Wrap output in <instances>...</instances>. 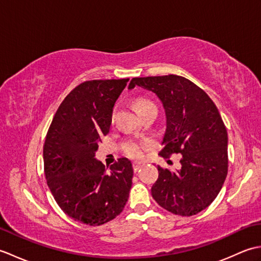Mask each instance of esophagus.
<instances>
[{"label":"esophagus","mask_w":261,"mask_h":261,"mask_svg":"<svg viewBox=\"0 0 261 261\" xmlns=\"http://www.w3.org/2000/svg\"><path fill=\"white\" fill-rule=\"evenodd\" d=\"M141 167H142V164H140V163H134V170L136 171V173H137V171L139 170Z\"/></svg>","instance_id":"esophagus-1"}]
</instances>
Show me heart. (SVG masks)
Returning <instances> with one entry per match:
<instances>
[{
    "label": "heart",
    "instance_id": "obj_1",
    "mask_svg": "<svg viewBox=\"0 0 261 261\" xmlns=\"http://www.w3.org/2000/svg\"><path fill=\"white\" fill-rule=\"evenodd\" d=\"M134 107L136 111L139 113L140 116H142L149 110L156 109L150 99L146 97H138L135 99ZM152 147V141L149 139H140V140H127L123 143V150L126 156L134 159H141L145 157L146 152Z\"/></svg>",
    "mask_w": 261,
    "mask_h": 261
}]
</instances>
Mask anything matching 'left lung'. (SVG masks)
I'll return each mask as SVG.
<instances>
[{
  "instance_id": "obj_1",
  "label": "left lung",
  "mask_w": 261,
  "mask_h": 261,
  "mask_svg": "<svg viewBox=\"0 0 261 261\" xmlns=\"http://www.w3.org/2000/svg\"><path fill=\"white\" fill-rule=\"evenodd\" d=\"M136 86L153 92L164 105L160 156H182L177 171L158 166L151 195L171 213L195 215L214 201L228 174V134L219 110L202 88L181 76L135 77L129 90Z\"/></svg>"
}]
</instances>
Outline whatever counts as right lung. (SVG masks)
I'll use <instances>...</instances> for the list:
<instances>
[{
  "mask_svg": "<svg viewBox=\"0 0 261 261\" xmlns=\"http://www.w3.org/2000/svg\"><path fill=\"white\" fill-rule=\"evenodd\" d=\"M129 79L87 81L62 104L47 132L43 165L47 184L59 207L79 222L102 225L123 211L134 168L120 158L110 166L95 159L112 122L114 103Z\"/></svg>",
  "mask_w": 261,
  "mask_h": 261,
  "instance_id": "1",
  "label": "right lung"
}]
</instances>
